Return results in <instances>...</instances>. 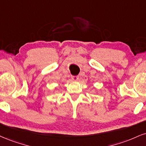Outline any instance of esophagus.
Returning a JSON list of instances; mask_svg holds the SVG:
<instances>
[{
    "mask_svg": "<svg viewBox=\"0 0 146 146\" xmlns=\"http://www.w3.org/2000/svg\"><path fill=\"white\" fill-rule=\"evenodd\" d=\"M71 78L72 80H74V81H78V76H77V75H73V76H71Z\"/></svg>",
    "mask_w": 146,
    "mask_h": 146,
    "instance_id": "obj_1",
    "label": "esophagus"
}]
</instances>
